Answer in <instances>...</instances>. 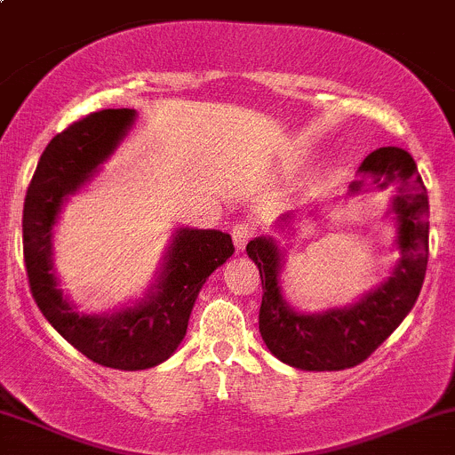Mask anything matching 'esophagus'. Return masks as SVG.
<instances>
[{
  "label": "esophagus",
  "instance_id": "esophagus-1",
  "mask_svg": "<svg viewBox=\"0 0 455 455\" xmlns=\"http://www.w3.org/2000/svg\"><path fill=\"white\" fill-rule=\"evenodd\" d=\"M252 233H254V228L248 222H237L235 227L231 228V237H233V243H235L237 251H243V248H246L248 239L252 237Z\"/></svg>",
  "mask_w": 455,
  "mask_h": 455
}]
</instances>
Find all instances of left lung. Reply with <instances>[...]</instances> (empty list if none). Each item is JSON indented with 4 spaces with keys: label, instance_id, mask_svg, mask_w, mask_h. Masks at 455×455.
<instances>
[{
    "label": "left lung",
    "instance_id": "left-lung-1",
    "mask_svg": "<svg viewBox=\"0 0 455 455\" xmlns=\"http://www.w3.org/2000/svg\"><path fill=\"white\" fill-rule=\"evenodd\" d=\"M369 179L376 189H387L391 183L397 188L387 216L395 222L399 259L391 276L363 293L361 300L317 313L296 311L283 293L284 248L281 242L274 235H261L246 246L263 284L259 332L269 352L287 365L304 371H341L358 365L387 341L417 302L426 278L430 237L426 186L411 153L397 147L369 153L358 168V177L349 183L347 196L367 192ZM317 207L308 209L307 216L315 220ZM300 216V212L283 213L274 231L293 235L291 224Z\"/></svg>",
    "mask_w": 455,
    "mask_h": 455
}]
</instances>
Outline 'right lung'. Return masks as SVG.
I'll return each instance as SVG.
<instances>
[{
    "instance_id": "add662e5",
    "label": "right lung",
    "mask_w": 455,
    "mask_h": 455,
    "mask_svg": "<svg viewBox=\"0 0 455 455\" xmlns=\"http://www.w3.org/2000/svg\"><path fill=\"white\" fill-rule=\"evenodd\" d=\"M136 121V109H103L73 123L47 144L25 194L23 257L32 296L75 349L103 367L138 371L168 361L188 332L204 281L235 252L216 228L179 227L157 278L123 308L88 315L64 296L53 269V228L64 203L88 186Z\"/></svg>"
}]
</instances>
